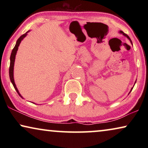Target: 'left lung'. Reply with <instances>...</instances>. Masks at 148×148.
<instances>
[{"instance_id":"1","label":"left lung","mask_w":148,"mask_h":148,"mask_svg":"<svg viewBox=\"0 0 148 148\" xmlns=\"http://www.w3.org/2000/svg\"><path fill=\"white\" fill-rule=\"evenodd\" d=\"M120 32H121V34H123V35H124L125 36H126V37H127V38H128V39H129V40H130V41H131V44H132V42H131V39H130V38H129V36H128V35H127V34H125V33H124V32H122V31H121ZM133 88H131V91H130V92H131V90H133ZM130 92H129V94H130Z\"/></svg>"}]
</instances>
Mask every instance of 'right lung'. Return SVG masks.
I'll return each mask as SVG.
<instances>
[{
  "mask_svg": "<svg viewBox=\"0 0 148 148\" xmlns=\"http://www.w3.org/2000/svg\"><path fill=\"white\" fill-rule=\"evenodd\" d=\"M27 32H26L25 34H23V35L20 36L19 38V39L17 40V42H16V44L15 46V47L12 50V52H11V57H10V66H9V77H10V79H11V82L12 84H13L14 88H15V90L17 91V94L19 95L21 97V94H19V91H18L17 87L15 86V82H14V78H13V67H14V62H15V55H16V53H17V51L18 50V47H19L20 43H21V40L23 39L25 37L26 35H27Z\"/></svg>",
  "mask_w": 148,
  "mask_h": 148,
  "instance_id": "add662e5",
  "label": "right lung"
}]
</instances>
